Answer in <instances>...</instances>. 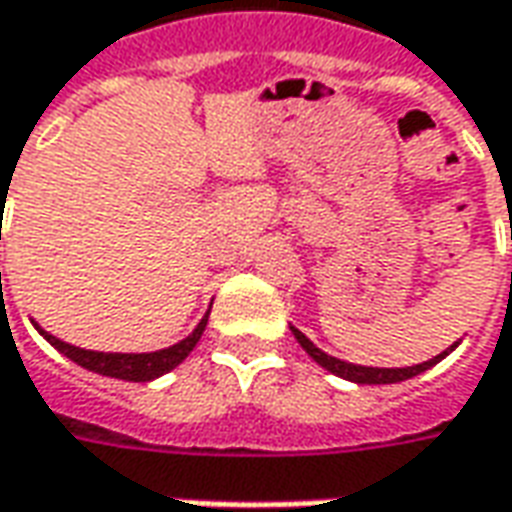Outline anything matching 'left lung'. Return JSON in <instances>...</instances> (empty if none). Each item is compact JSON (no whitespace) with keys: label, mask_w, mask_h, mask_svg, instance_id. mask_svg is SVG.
<instances>
[{"label":"left lung","mask_w":512,"mask_h":512,"mask_svg":"<svg viewBox=\"0 0 512 512\" xmlns=\"http://www.w3.org/2000/svg\"><path fill=\"white\" fill-rule=\"evenodd\" d=\"M292 334H295V340L301 343V348L309 354V357L315 359L320 368H326L329 373L334 376H340V379H348V382L354 384H396V382H404V379H412V376H418V373H424L429 370L432 365H438L440 359L446 357L449 351L457 348V343L451 345L449 351H443L438 357H432L429 362H421V365H412V368H365V365H354V362H343V359L337 357H329L326 351H320L303 331H298L295 326H290Z\"/></svg>","instance_id":"1"}]
</instances>
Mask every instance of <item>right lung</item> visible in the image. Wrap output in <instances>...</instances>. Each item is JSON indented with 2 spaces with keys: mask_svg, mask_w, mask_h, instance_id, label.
Wrapping results in <instances>:
<instances>
[{
  "mask_svg": "<svg viewBox=\"0 0 512 512\" xmlns=\"http://www.w3.org/2000/svg\"><path fill=\"white\" fill-rule=\"evenodd\" d=\"M206 323H209V312L203 315V320L197 323V329L192 331L186 340L169 345V348H161V351H150V354H108V351H86V348L63 343V340L52 337L49 331L41 329L33 320V326L38 329V334H41L49 345H55L63 357H69L72 362H77L80 368L94 370V373H100V376H111V379H122V382H153V379L164 376V373H169L172 368H178L183 359L192 354V348L197 345V340L203 337Z\"/></svg>",
  "mask_w": 512,
  "mask_h": 512,
  "instance_id": "obj_1",
  "label": "right lung"
}]
</instances>
